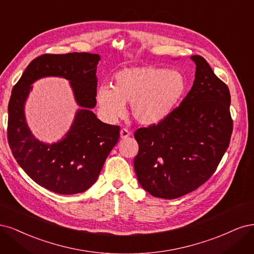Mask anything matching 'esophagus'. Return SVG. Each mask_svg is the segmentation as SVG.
Listing matches in <instances>:
<instances>
[{
    "instance_id": "1",
    "label": "esophagus",
    "mask_w": 254,
    "mask_h": 254,
    "mask_svg": "<svg viewBox=\"0 0 254 254\" xmlns=\"http://www.w3.org/2000/svg\"><path fill=\"white\" fill-rule=\"evenodd\" d=\"M130 135V132L129 130L127 129V128H121V130H120V137L122 138V139H126V138H127L128 136Z\"/></svg>"
}]
</instances>
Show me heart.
<instances>
[{
    "label": "heart",
    "mask_w": 254,
    "mask_h": 254,
    "mask_svg": "<svg viewBox=\"0 0 254 254\" xmlns=\"http://www.w3.org/2000/svg\"><path fill=\"white\" fill-rule=\"evenodd\" d=\"M188 88L183 73L155 66L125 68L114 77V85L98 87L96 99L101 115L111 122L130 114L138 124L152 126L166 119L181 103Z\"/></svg>",
    "instance_id": "obj_1"
}]
</instances>
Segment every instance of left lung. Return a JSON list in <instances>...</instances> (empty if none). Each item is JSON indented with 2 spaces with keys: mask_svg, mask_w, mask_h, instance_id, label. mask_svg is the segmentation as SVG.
<instances>
[{
  "mask_svg": "<svg viewBox=\"0 0 254 254\" xmlns=\"http://www.w3.org/2000/svg\"><path fill=\"white\" fill-rule=\"evenodd\" d=\"M195 80L181 105L156 125L138 128L137 179L155 197L174 199L213 175L233 129L230 92L208 62L192 56Z\"/></svg>",
  "mask_w": 254,
  "mask_h": 254,
  "instance_id": "obj_1",
  "label": "left lung"
}]
</instances>
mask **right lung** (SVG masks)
<instances>
[{"instance_id": "right-lung-1", "label": "right lung", "mask_w": 254, "mask_h": 254, "mask_svg": "<svg viewBox=\"0 0 254 254\" xmlns=\"http://www.w3.org/2000/svg\"><path fill=\"white\" fill-rule=\"evenodd\" d=\"M99 60L97 54H45L29 63L12 88L8 104V143L24 172L52 192L70 195L86 191L96 183L106 157L118 142L120 127L103 124L91 111L96 105ZM48 75L69 79L81 106L68 134L52 145L34 138L23 115L31 84Z\"/></svg>"}]
</instances>
